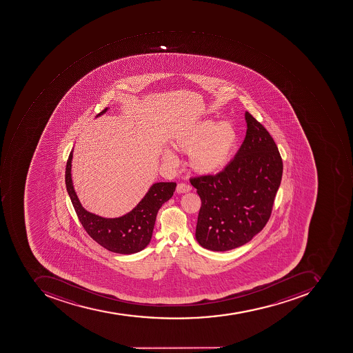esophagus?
<instances>
[{"mask_svg":"<svg viewBox=\"0 0 353 353\" xmlns=\"http://www.w3.org/2000/svg\"><path fill=\"white\" fill-rule=\"evenodd\" d=\"M191 185H187V183H178L177 189H176V191H177V193H187L189 192V191H191Z\"/></svg>","mask_w":353,"mask_h":353,"instance_id":"obj_1","label":"esophagus"}]
</instances>
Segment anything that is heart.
Returning a JSON list of instances; mask_svg holds the SVG:
<instances>
[{
  "instance_id": "1",
  "label": "heart",
  "mask_w": 353,
  "mask_h": 353,
  "mask_svg": "<svg viewBox=\"0 0 353 353\" xmlns=\"http://www.w3.org/2000/svg\"><path fill=\"white\" fill-rule=\"evenodd\" d=\"M236 141L237 134L231 124L205 120L178 133L172 145L178 152L189 154V165L193 172L210 175L229 162ZM162 159L168 165L177 164V157L172 149H163Z\"/></svg>"
}]
</instances>
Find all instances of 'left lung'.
<instances>
[{
	"label": "left lung",
	"mask_w": 353,
	"mask_h": 353,
	"mask_svg": "<svg viewBox=\"0 0 353 353\" xmlns=\"http://www.w3.org/2000/svg\"><path fill=\"white\" fill-rule=\"evenodd\" d=\"M245 119V137L233 160L216 175L190 179L202 201L195 239L208 250H232L260 233L281 183L277 145L248 112Z\"/></svg>",
	"instance_id": "1"
}]
</instances>
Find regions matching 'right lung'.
Instances as JSON below:
<instances>
[{"label":"right lung","mask_w":353,"mask_h":353,"mask_svg":"<svg viewBox=\"0 0 353 353\" xmlns=\"http://www.w3.org/2000/svg\"><path fill=\"white\" fill-rule=\"evenodd\" d=\"M108 108L97 117L108 112ZM73 150L65 168V185L78 219L91 239L105 249L120 254H132L146 248L150 243L157 214L175 192L176 183H156L131 212L117 218H104L83 208L76 194L72 180Z\"/></svg>","instance_id":"obj_1"}]
</instances>
